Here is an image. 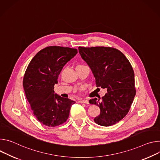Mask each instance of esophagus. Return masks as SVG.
I'll return each instance as SVG.
<instances>
[{"label":"esophagus","instance_id":"34e87169","mask_svg":"<svg viewBox=\"0 0 160 160\" xmlns=\"http://www.w3.org/2000/svg\"><path fill=\"white\" fill-rule=\"evenodd\" d=\"M79 103H86V104L89 103V102H88V100H79Z\"/></svg>","mask_w":160,"mask_h":160}]
</instances>
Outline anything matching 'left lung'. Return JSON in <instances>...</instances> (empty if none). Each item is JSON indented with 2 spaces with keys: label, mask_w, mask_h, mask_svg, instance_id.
<instances>
[{
  "label": "left lung",
  "mask_w": 160,
  "mask_h": 160,
  "mask_svg": "<svg viewBox=\"0 0 160 160\" xmlns=\"http://www.w3.org/2000/svg\"><path fill=\"white\" fill-rule=\"evenodd\" d=\"M81 58L90 67L97 87L108 93L99 99L90 100L98 105L100 114L94 119L99 125L109 127L128 114L136 94L134 72L122 52L111 47H79Z\"/></svg>",
  "instance_id": "obj_1"
}]
</instances>
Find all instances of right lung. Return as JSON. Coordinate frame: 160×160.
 <instances>
[{
    "instance_id": "right-lung-1",
    "label": "right lung",
    "mask_w": 160,
    "mask_h": 160,
    "mask_svg": "<svg viewBox=\"0 0 160 160\" xmlns=\"http://www.w3.org/2000/svg\"><path fill=\"white\" fill-rule=\"evenodd\" d=\"M77 49L48 46L39 51L25 71L23 86L35 117L44 125L55 127L65 122L75 102L54 93V86L63 66Z\"/></svg>"
}]
</instances>
